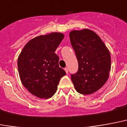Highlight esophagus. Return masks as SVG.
<instances>
[{"label": "esophagus", "mask_w": 127, "mask_h": 127, "mask_svg": "<svg viewBox=\"0 0 127 127\" xmlns=\"http://www.w3.org/2000/svg\"><path fill=\"white\" fill-rule=\"evenodd\" d=\"M64 71H65V72H66V73L68 74V68H64Z\"/></svg>", "instance_id": "obj_1"}]
</instances>
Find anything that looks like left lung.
<instances>
[{
	"instance_id": "8db88e82",
	"label": "left lung",
	"mask_w": 127,
	"mask_h": 127,
	"mask_svg": "<svg viewBox=\"0 0 127 127\" xmlns=\"http://www.w3.org/2000/svg\"><path fill=\"white\" fill-rule=\"evenodd\" d=\"M70 41L78 61V71L71 74L77 92L92 94L106 82L111 68V58L100 37L87 29L69 33Z\"/></svg>"
}]
</instances>
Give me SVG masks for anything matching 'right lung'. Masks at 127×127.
<instances>
[{
	"label": "right lung",
	"mask_w": 127,
	"mask_h": 127,
	"mask_svg": "<svg viewBox=\"0 0 127 127\" xmlns=\"http://www.w3.org/2000/svg\"><path fill=\"white\" fill-rule=\"evenodd\" d=\"M63 38L61 33L37 36L28 42L19 56L21 81L36 97L48 99L54 95L61 78L66 75L59 65V56L54 53Z\"/></svg>",
	"instance_id": "1"
}]
</instances>
